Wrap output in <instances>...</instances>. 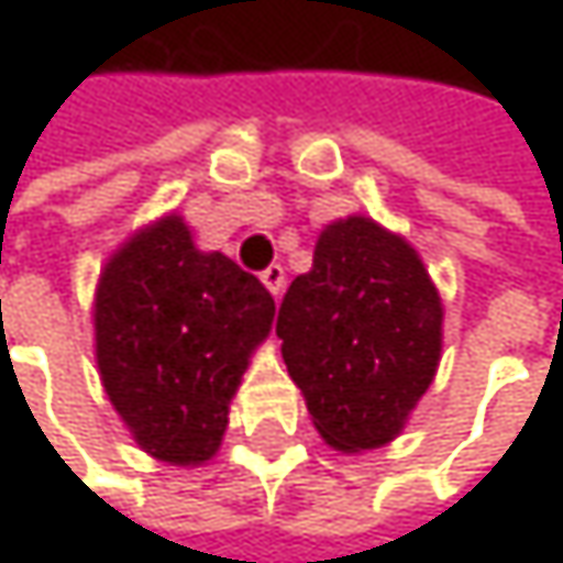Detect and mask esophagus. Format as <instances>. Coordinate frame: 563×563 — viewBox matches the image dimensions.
Returning <instances> with one entry per match:
<instances>
[{
	"label": "esophagus",
	"instance_id": "1",
	"mask_svg": "<svg viewBox=\"0 0 563 563\" xmlns=\"http://www.w3.org/2000/svg\"><path fill=\"white\" fill-rule=\"evenodd\" d=\"M261 283L274 292V296H280L283 292V283H286V274H283L280 264H274V267H267L264 274H261Z\"/></svg>",
	"mask_w": 563,
	"mask_h": 563
}]
</instances>
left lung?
<instances>
[{"mask_svg":"<svg viewBox=\"0 0 563 563\" xmlns=\"http://www.w3.org/2000/svg\"><path fill=\"white\" fill-rule=\"evenodd\" d=\"M277 335L312 427L355 456L400 437L433 385L443 299L407 238L349 214L322 228L312 271L289 283Z\"/></svg>","mask_w":563,"mask_h":563,"instance_id":"1","label":"left lung"}]
</instances>
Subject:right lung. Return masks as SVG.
Listing matches in <instances>:
<instances>
[{
    "label": "right lung",
    "mask_w": 563,
    "mask_h": 563,
    "mask_svg": "<svg viewBox=\"0 0 563 563\" xmlns=\"http://www.w3.org/2000/svg\"><path fill=\"white\" fill-rule=\"evenodd\" d=\"M274 312L264 283L221 251H198L178 211L107 257L93 289V355L143 453L201 466L221 450L231 400Z\"/></svg>",
    "instance_id": "right-lung-1"
}]
</instances>
